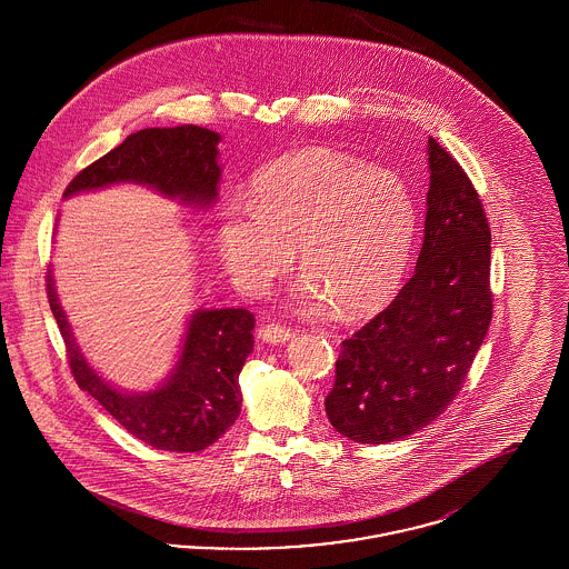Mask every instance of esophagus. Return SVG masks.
Here are the masks:
<instances>
[{
	"instance_id": "1",
	"label": "esophagus",
	"mask_w": 569,
	"mask_h": 569,
	"mask_svg": "<svg viewBox=\"0 0 569 569\" xmlns=\"http://www.w3.org/2000/svg\"><path fill=\"white\" fill-rule=\"evenodd\" d=\"M258 337H260L264 343L281 346V343H286V341H290V339H292V330H290V328H286V326L264 325L260 326Z\"/></svg>"
}]
</instances>
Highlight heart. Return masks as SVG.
I'll return each instance as SVG.
<instances>
[{
    "mask_svg": "<svg viewBox=\"0 0 569 569\" xmlns=\"http://www.w3.org/2000/svg\"><path fill=\"white\" fill-rule=\"evenodd\" d=\"M416 239V204L406 181L330 149H307L267 166L251 200L217 213L223 269L247 292H262L292 262L305 269L297 297L365 316L406 277Z\"/></svg>",
    "mask_w": 569,
    "mask_h": 569,
    "instance_id": "b5f03b06",
    "label": "heart"
}]
</instances>
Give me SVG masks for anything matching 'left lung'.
<instances>
[{
    "label": "left lung",
    "instance_id": "left-lung-1",
    "mask_svg": "<svg viewBox=\"0 0 569 569\" xmlns=\"http://www.w3.org/2000/svg\"><path fill=\"white\" fill-rule=\"evenodd\" d=\"M425 241L416 271L341 343L326 397L330 425L358 443L406 439L459 395L490 316V230L460 163L429 138Z\"/></svg>",
    "mask_w": 569,
    "mask_h": 569
}]
</instances>
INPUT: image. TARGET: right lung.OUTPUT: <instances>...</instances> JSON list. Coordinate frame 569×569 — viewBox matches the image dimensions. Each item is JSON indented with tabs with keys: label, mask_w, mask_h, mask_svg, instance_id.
Instances as JSON below:
<instances>
[{
	"label": "right lung",
	"mask_w": 569,
	"mask_h": 569,
	"mask_svg": "<svg viewBox=\"0 0 569 569\" xmlns=\"http://www.w3.org/2000/svg\"><path fill=\"white\" fill-rule=\"evenodd\" d=\"M221 136L200 126L147 128L81 170L63 198L119 183L147 186L191 209L216 202ZM47 295L79 388L91 395L136 439L156 450L200 452L216 443L241 413L239 373L253 352L256 318L247 309H196L172 371L156 388H114L82 356L72 326L47 274Z\"/></svg>",
	"instance_id": "1"
}]
</instances>
